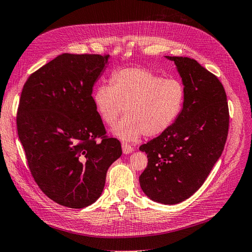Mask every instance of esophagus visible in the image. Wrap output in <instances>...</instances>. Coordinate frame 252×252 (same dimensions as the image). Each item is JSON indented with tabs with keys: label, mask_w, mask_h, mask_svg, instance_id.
<instances>
[{
	"label": "esophagus",
	"mask_w": 252,
	"mask_h": 252,
	"mask_svg": "<svg viewBox=\"0 0 252 252\" xmlns=\"http://www.w3.org/2000/svg\"><path fill=\"white\" fill-rule=\"evenodd\" d=\"M133 151H134V149L131 147V145L126 144V143L123 144V152H124V154H129V153H132Z\"/></svg>",
	"instance_id": "1"
}]
</instances>
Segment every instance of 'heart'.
I'll return each mask as SVG.
<instances>
[{"label":"heart","instance_id":"b5f03b06","mask_svg":"<svg viewBox=\"0 0 252 252\" xmlns=\"http://www.w3.org/2000/svg\"><path fill=\"white\" fill-rule=\"evenodd\" d=\"M185 101V88L176 78H162L144 68H126L114 72L111 86L95 89L93 102L103 123L125 141H135L166 132L179 117Z\"/></svg>","mask_w":252,"mask_h":252}]
</instances>
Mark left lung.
Instances as JSON below:
<instances>
[{"label":"left lung","instance_id":"8db88e82","mask_svg":"<svg viewBox=\"0 0 252 252\" xmlns=\"http://www.w3.org/2000/svg\"><path fill=\"white\" fill-rule=\"evenodd\" d=\"M175 62L185 88L179 117L166 132L140 145L148 166L139 176L143 192L162 204H177L196 192L222 155L229 110L222 83L196 61Z\"/></svg>","mask_w":252,"mask_h":252}]
</instances>
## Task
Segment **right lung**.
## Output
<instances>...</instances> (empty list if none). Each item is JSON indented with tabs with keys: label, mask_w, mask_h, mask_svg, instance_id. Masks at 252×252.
<instances>
[{
	"label": "right lung",
	"mask_w": 252,
	"mask_h": 252,
	"mask_svg": "<svg viewBox=\"0 0 252 252\" xmlns=\"http://www.w3.org/2000/svg\"><path fill=\"white\" fill-rule=\"evenodd\" d=\"M109 56L63 53L23 87L17 126L27 164L40 190L63 206L94 203L108 168L123 154L117 138L108 136L92 96Z\"/></svg>",
	"instance_id": "obj_1"
}]
</instances>
